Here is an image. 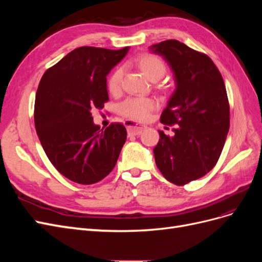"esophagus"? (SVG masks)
Segmentation results:
<instances>
[{
  "label": "esophagus",
  "instance_id": "34e87169",
  "mask_svg": "<svg viewBox=\"0 0 262 262\" xmlns=\"http://www.w3.org/2000/svg\"><path fill=\"white\" fill-rule=\"evenodd\" d=\"M124 123L126 125V129H128L129 136H139V134H141L142 131L145 129L144 125L138 124L131 120H126Z\"/></svg>",
  "mask_w": 262,
  "mask_h": 262
}]
</instances>
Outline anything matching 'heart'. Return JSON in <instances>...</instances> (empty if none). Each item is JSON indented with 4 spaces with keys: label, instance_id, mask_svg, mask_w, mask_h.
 Segmentation results:
<instances>
[{
    "label": "heart",
    "instance_id": "heart-1",
    "mask_svg": "<svg viewBox=\"0 0 262 262\" xmlns=\"http://www.w3.org/2000/svg\"><path fill=\"white\" fill-rule=\"evenodd\" d=\"M138 67L142 70L149 80L157 81L162 78L167 67L165 61L153 53L141 54L137 60ZM123 77V68L117 67L113 70L107 78V89L113 95H118L121 92ZM157 102L150 97H129L118 106V112L123 117L136 121H145L150 113L156 108Z\"/></svg>",
    "mask_w": 262,
    "mask_h": 262
}]
</instances>
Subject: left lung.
Listing matches in <instances>:
<instances>
[{"mask_svg": "<svg viewBox=\"0 0 262 262\" xmlns=\"http://www.w3.org/2000/svg\"><path fill=\"white\" fill-rule=\"evenodd\" d=\"M169 63L176 91L161 116L175 125L173 137L160 132L153 149L156 166L177 186L203 177L216 165L229 130V104L219 69L205 53L178 40L150 47Z\"/></svg>", "mask_w": 262, "mask_h": 262, "instance_id": "obj_1", "label": "left lung"}]
</instances>
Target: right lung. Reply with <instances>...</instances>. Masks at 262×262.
I'll use <instances>...</instances> for the list:
<instances>
[{"mask_svg": "<svg viewBox=\"0 0 262 262\" xmlns=\"http://www.w3.org/2000/svg\"><path fill=\"white\" fill-rule=\"evenodd\" d=\"M128 50L80 47L47 70L39 83L34 113L38 138L51 164L76 184L104 179L126 140L123 124L100 130L92 110L109 100L107 75Z\"/></svg>", "mask_w": 262, "mask_h": 262, "instance_id": "add662e5", "label": "right lung"}]
</instances>
